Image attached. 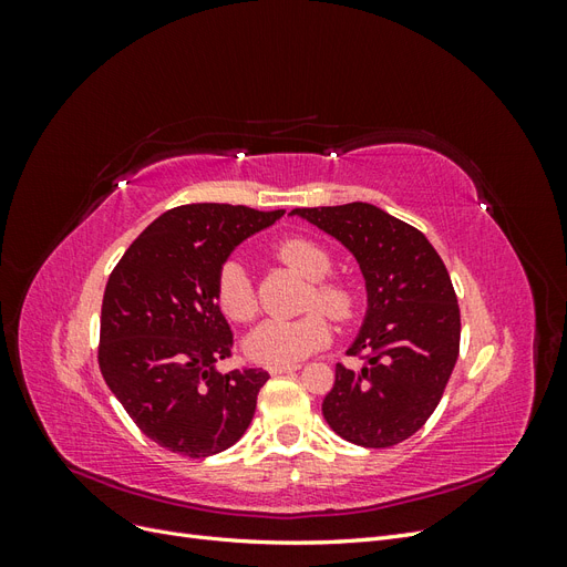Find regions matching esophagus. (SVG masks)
<instances>
[{
    "mask_svg": "<svg viewBox=\"0 0 567 567\" xmlns=\"http://www.w3.org/2000/svg\"><path fill=\"white\" fill-rule=\"evenodd\" d=\"M298 369H300V364H281V367H269V373L271 375H281V373H293Z\"/></svg>",
    "mask_w": 567,
    "mask_h": 567,
    "instance_id": "34e87169",
    "label": "esophagus"
}]
</instances>
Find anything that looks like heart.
I'll return each instance as SVG.
<instances>
[{
    "mask_svg": "<svg viewBox=\"0 0 567 567\" xmlns=\"http://www.w3.org/2000/svg\"><path fill=\"white\" fill-rule=\"evenodd\" d=\"M277 257L300 277L317 281L310 300L312 307H319L338 321H350L357 315V290L342 281H323L331 274V255L319 244L302 236L286 238L277 246ZM215 298L219 310L231 321H248L255 317V290L241 262L229 260L221 265ZM331 336L333 329L329 319L319 312L300 319H267L246 338V352L255 362L267 367L298 364L300 359L329 346Z\"/></svg>",
    "mask_w": 567,
    "mask_h": 567,
    "instance_id": "b5f03b06",
    "label": "heart"
}]
</instances>
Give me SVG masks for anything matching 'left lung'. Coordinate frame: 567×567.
<instances>
[{
	"mask_svg": "<svg viewBox=\"0 0 567 567\" xmlns=\"http://www.w3.org/2000/svg\"><path fill=\"white\" fill-rule=\"evenodd\" d=\"M346 246L367 281V317L336 367L323 419L342 440L383 450L414 435L442 400L458 357L461 315L450 271L427 238L371 203L296 208Z\"/></svg>",
	"mask_w": 567,
	"mask_h": 567,
	"instance_id": "obj_1",
	"label": "left lung"
}]
</instances>
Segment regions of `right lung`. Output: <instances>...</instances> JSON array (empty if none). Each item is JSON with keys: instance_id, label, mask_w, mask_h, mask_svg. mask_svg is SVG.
Returning a JSON list of instances; mask_svg holds the SVG:
<instances>
[{"instance_id": "1", "label": "right lung", "mask_w": 567, "mask_h": 567, "mask_svg": "<svg viewBox=\"0 0 567 567\" xmlns=\"http://www.w3.org/2000/svg\"><path fill=\"white\" fill-rule=\"evenodd\" d=\"M284 210L192 203L163 213L111 271L101 305L99 367L117 402L161 447L192 458L241 440L262 369L217 371L234 336L215 288L221 265Z\"/></svg>"}]
</instances>
